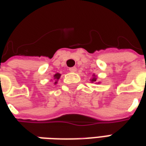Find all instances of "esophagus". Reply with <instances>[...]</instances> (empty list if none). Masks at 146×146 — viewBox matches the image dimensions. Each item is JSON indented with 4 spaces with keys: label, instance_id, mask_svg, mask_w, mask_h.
<instances>
[{
    "label": "esophagus",
    "instance_id": "obj_1",
    "mask_svg": "<svg viewBox=\"0 0 146 146\" xmlns=\"http://www.w3.org/2000/svg\"><path fill=\"white\" fill-rule=\"evenodd\" d=\"M69 70H70V72H72V73H74V72L76 71V67H71V68L69 69Z\"/></svg>",
    "mask_w": 146,
    "mask_h": 146
}]
</instances>
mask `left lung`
I'll return each instance as SVG.
<instances>
[{
    "instance_id": "1",
    "label": "left lung",
    "mask_w": 146,
    "mask_h": 146,
    "mask_svg": "<svg viewBox=\"0 0 146 146\" xmlns=\"http://www.w3.org/2000/svg\"><path fill=\"white\" fill-rule=\"evenodd\" d=\"M92 82H95V81H96V77H95V76H94V77H93V78L92 79Z\"/></svg>"
}]
</instances>
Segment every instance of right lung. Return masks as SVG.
<instances>
[{
	"label": "right lung",
	"mask_w": 146,
	"mask_h": 146,
	"mask_svg": "<svg viewBox=\"0 0 146 146\" xmlns=\"http://www.w3.org/2000/svg\"><path fill=\"white\" fill-rule=\"evenodd\" d=\"M60 76H61V74H59V73H56V74H54V79L58 80V79H59V77H60ZM55 83H56V82H55Z\"/></svg>",
	"instance_id": "1"
}]
</instances>
